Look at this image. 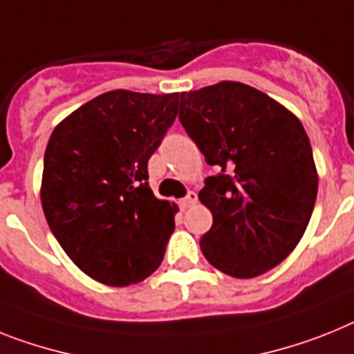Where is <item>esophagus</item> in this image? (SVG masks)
<instances>
[{
    "mask_svg": "<svg viewBox=\"0 0 354 354\" xmlns=\"http://www.w3.org/2000/svg\"><path fill=\"white\" fill-rule=\"evenodd\" d=\"M196 201H198V194H196V192H189V194H187L183 200H180V207L185 210V209H189V207H192Z\"/></svg>",
    "mask_w": 354,
    "mask_h": 354,
    "instance_id": "obj_1",
    "label": "esophagus"
}]
</instances>
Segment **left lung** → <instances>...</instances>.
<instances>
[{"instance_id":"1","label":"left lung","mask_w":354,"mask_h":354,"mask_svg":"<svg viewBox=\"0 0 354 354\" xmlns=\"http://www.w3.org/2000/svg\"><path fill=\"white\" fill-rule=\"evenodd\" d=\"M180 120L209 165L198 198L212 212L201 252L214 268L252 279L283 263L304 236L319 174L301 120L236 81L183 91Z\"/></svg>"}]
</instances>
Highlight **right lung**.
<instances>
[{
  "mask_svg": "<svg viewBox=\"0 0 354 354\" xmlns=\"http://www.w3.org/2000/svg\"><path fill=\"white\" fill-rule=\"evenodd\" d=\"M180 93L113 90L55 126L44 151L41 205L62 250L108 286L162 264L176 203L147 185V162L178 115Z\"/></svg>",
  "mask_w": 354,
  "mask_h": 354,
  "instance_id": "add662e5",
  "label": "right lung"
}]
</instances>
